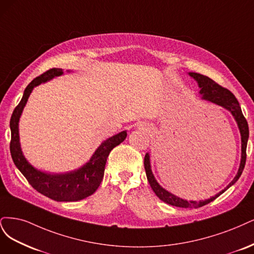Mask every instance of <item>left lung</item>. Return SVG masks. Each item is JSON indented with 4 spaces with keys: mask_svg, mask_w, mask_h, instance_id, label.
Segmentation results:
<instances>
[{
    "mask_svg": "<svg viewBox=\"0 0 254 254\" xmlns=\"http://www.w3.org/2000/svg\"><path fill=\"white\" fill-rule=\"evenodd\" d=\"M189 76L192 77L196 82L198 84V87L200 88L199 94L201 96L202 100H206L209 102L214 103L218 106H222L223 109L227 110L228 112L231 113V115L233 116L237 127L240 129L241 133V140H242V154H241V162H240V167L239 171L233 178V181L229 184L224 190L217 193L216 195L212 196V197L204 199V200H199V201H194V200H187L184 198L178 197V196L172 194L171 192L167 191L157 183L156 178H155L152 169H151V161H150V154L146 153L144 156V169H145V173H146V178H148L149 184L152 188V190L155 192V194L157 195V197L161 199L162 201H165L171 206H175V207H181V208H199L204 206L211 201H213L215 198H217L219 195H222L226 190H228L229 188L233 186L239 178L241 177L243 170L245 168V163H246V149H247V142H248V138H249V127L246 118L244 117L242 109L240 106L239 101L235 98V96L229 91V89L218 85L215 83L213 80L210 79L207 76L200 75V73L197 72H189Z\"/></svg>",
    "mask_w": 254,
    "mask_h": 254,
    "instance_id": "8db88e82",
    "label": "left lung"
}]
</instances>
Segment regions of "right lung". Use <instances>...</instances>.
Segmentation results:
<instances>
[{"instance_id": "1", "label": "right lung", "mask_w": 254, "mask_h": 254, "mask_svg": "<svg viewBox=\"0 0 254 254\" xmlns=\"http://www.w3.org/2000/svg\"><path fill=\"white\" fill-rule=\"evenodd\" d=\"M67 72H71V70H67ZM63 73L62 68H52L32 80L25 88L22 99L10 118V153L15 167L25 176L35 190L57 201H78L96 192L103 179L105 163L110 152L124 141L127 134V130H122L108 138L98 146L85 165L66 173H47L30 165L21 149L19 135L21 115L32 89L41 83L62 76Z\"/></svg>"}]
</instances>
